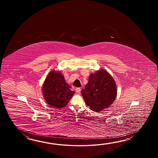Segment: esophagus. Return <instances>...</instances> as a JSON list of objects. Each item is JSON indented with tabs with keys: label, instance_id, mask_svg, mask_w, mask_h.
<instances>
[{
	"label": "esophagus",
	"instance_id": "34e87169",
	"mask_svg": "<svg viewBox=\"0 0 158 158\" xmlns=\"http://www.w3.org/2000/svg\"><path fill=\"white\" fill-rule=\"evenodd\" d=\"M76 91L78 93H80L81 91V88L80 87H77L76 89Z\"/></svg>",
	"mask_w": 158,
	"mask_h": 158
}]
</instances>
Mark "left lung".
<instances>
[{"mask_svg":"<svg viewBox=\"0 0 158 158\" xmlns=\"http://www.w3.org/2000/svg\"><path fill=\"white\" fill-rule=\"evenodd\" d=\"M81 94L91 110L99 112L112 104L117 95V87L111 74L100 69L90 75Z\"/></svg>","mask_w":158,"mask_h":158,"instance_id":"left-lung-1","label":"left lung"}]
</instances>
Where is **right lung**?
Returning a JSON list of instances; mask_svg holds the SVG:
<instances>
[{"label": "right lung", "instance_id": "obj_1", "mask_svg": "<svg viewBox=\"0 0 158 158\" xmlns=\"http://www.w3.org/2000/svg\"><path fill=\"white\" fill-rule=\"evenodd\" d=\"M43 95L48 104L56 108H63L68 104L74 91L66 83L60 72L52 71L49 73L42 86Z\"/></svg>", "mask_w": 158, "mask_h": 158}]
</instances>
